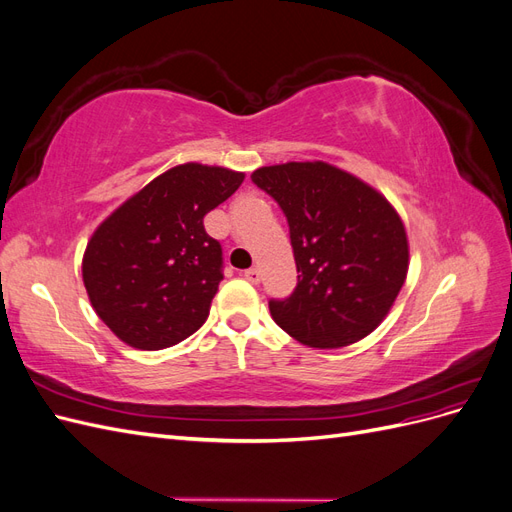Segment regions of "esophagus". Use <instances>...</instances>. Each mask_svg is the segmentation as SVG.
Here are the masks:
<instances>
[{"mask_svg": "<svg viewBox=\"0 0 512 512\" xmlns=\"http://www.w3.org/2000/svg\"><path fill=\"white\" fill-rule=\"evenodd\" d=\"M243 277H245V280L250 282V284H258L262 275H260V271H258L256 267H252V269H245V271H243Z\"/></svg>", "mask_w": 512, "mask_h": 512, "instance_id": "1", "label": "esophagus"}]
</instances>
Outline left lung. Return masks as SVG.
<instances>
[{
    "label": "left lung",
    "instance_id": "8db88e82",
    "mask_svg": "<svg viewBox=\"0 0 512 512\" xmlns=\"http://www.w3.org/2000/svg\"><path fill=\"white\" fill-rule=\"evenodd\" d=\"M252 181L282 207L297 288L273 320L309 348H344L389 314L408 275L404 222L378 190L327 162L262 166Z\"/></svg>",
    "mask_w": 512,
    "mask_h": 512
}]
</instances>
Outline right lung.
<instances>
[{"instance_id": "obj_1", "label": "right lung", "mask_w": 512, "mask_h": 512, "mask_svg": "<svg viewBox=\"0 0 512 512\" xmlns=\"http://www.w3.org/2000/svg\"><path fill=\"white\" fill-rule=\"evenodd\" d=\"M243 179L222 166L179 164L96 228L83 282L96 314L121 342L162 350L203 327L224 280L222 245L203 220Z\"/></svg>"}]
</instances>
